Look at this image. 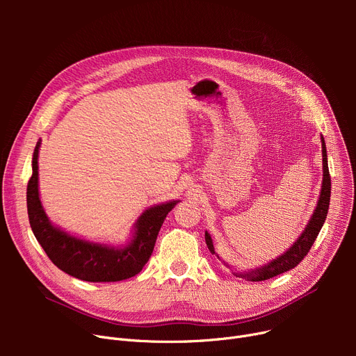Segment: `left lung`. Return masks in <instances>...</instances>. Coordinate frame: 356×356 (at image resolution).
<instances>
[{"mask_svg":"<svg viewBox=\"0 0 356 356\" xmlns=\"http://www.w3.org/2000/svg\"><path fill=\"white\" fill-rule=\"evenodd\" d=\"M322 157H323V181H322V191L319 200H317V207L306 225L305 231L302 235L298 236V239L294 242V244L278 258L273 259L271 263L255 268V270H248L245 273H234L236 277L250 280V282H263V280H268L271 277H275L278 274H283L291 268H294L300 261L307 255L310 251L312 245L314 244V241L319 235L323 223L327 216L329 211V202H330V175H329V167H327V154H326V145L325 140L322 137ZM204 241H207V245L212 254L215 252L213 248V242L212 238L208 232H204Z\"/></svg>","mask_w":356,"mask_h":356,"instance_id":"obj_1","label":"left lung"}]
</instances>
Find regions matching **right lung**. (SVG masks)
Masks as SVG:
<instances>
[{"label":"right lung","instance_id":"add662e5","mask_svg":"<svg viewBox=\"0 0 356 356\" xmlns=\"http://www.w3.org/2000/svg\"><path fill=\"white\" fill-rule=\"evenodd\" d=\"M39 148L33 153V175L27 184V212L31 231L51 263L66 274L90 283L121 282L138 274L154 250L163 222L179 200L148 208L137 219L133 238L124 247L95 244L66 234L49 220L39 196Z\"/></svg>","mask_w":356,"mask_h":356}]
</instances>
